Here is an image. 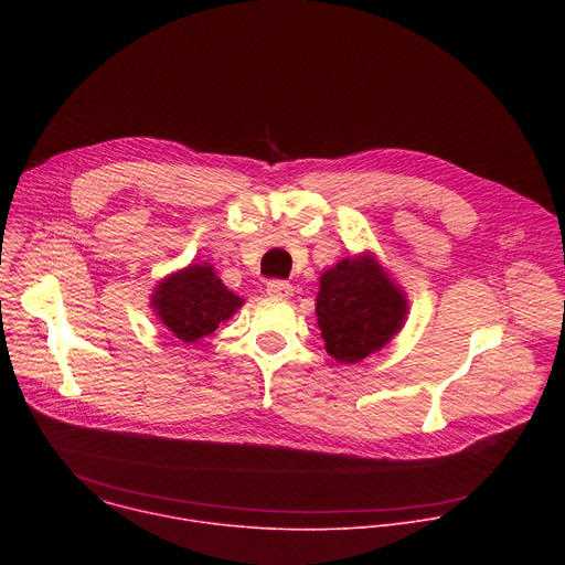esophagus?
<instances>
[{
	"label": "esophagus",
	"instance_id": "esophagus-1",
	"mask_svg": "<svg viewBox=\"0 0 565 565\" xmlns=\"http://www.w3.org/2000/svg\"><path fill=\"white\" fill-rule=\"evenodd\" d=\"M266 292L270 297H279V299H288L292 297V286L288 281H281V279H273L266 284Z\"/></svg>",
	"mask_w": 565,
	"mask_h": 565
}]
</instances>
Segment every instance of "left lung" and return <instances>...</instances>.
<instances>
[{"label": "left lung", "mask_w": 565, "mask_h": 565, "mask_svg": "<svg viewBox=\"0 0 565 565\" xmlns=\"http://www.w3.org/2000/svg\"><path fill=\"white\" fill-rule=\"evenodd\" d=\"M315 315L327 353L340 364H358L402 331L409 299L377 257L364 250L321 270Z\"/></svg>", "instance_id": "1"}]
</instances>
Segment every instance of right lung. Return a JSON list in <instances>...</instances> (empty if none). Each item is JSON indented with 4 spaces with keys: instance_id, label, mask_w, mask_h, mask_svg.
Returning <instances> with one entry per match:
<instances>
[{
    "instance_id": "1",
    "label": "right lung",
    "mask_w": 565,
    "mask_h": 565,
    "mask_svg": "<svg viewBox=\"0 0 565 565\" xmlns=\"http://www.w3.org/2000/svg\"><path fill=\"white\" fill-rule=\"evenodd\" d=\"M244 303V297L227 290L207 262L170 273L153 286L149 297L160 324L183 344L214 333L221 321H227Z\"/></svg>"
}]
</instances>
